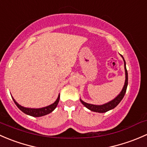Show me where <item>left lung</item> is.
Segmentation results:
<instances>
[{"label": "left lung", "instance_id": "obj_1", "mask_svg": "<svg viewBox=\"0 0 147 147\" xmlns=\"http://www.w3.org/2000/svg\"><path fill=\"white\" fill-rule=\"evenodd\" d=\"M121 57H122V59H123L124 60V63H125V82L122 91L119 93L118 96L116 97V98H115L113 100H112L111 101L107 102V103L103 104V105H93V104L87 103V102H85L84 101L80 99L81 103H82L85 107H87L88 109L91 110V111L96 112V113H106V112L112 110V109L115 108V107L117 106L119 102H120V101L122 100V98H124V96H125V93H126L127 88V85H128V74H127V69H126V63H125V59H124L123 57H122V55H121Z\"/></svg>", "mask_w": 147, "mask_h": 147}]
</instances>
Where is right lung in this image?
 Returning a JSON list of instances; mask_svg holds the SVG:
<instances>
[{"mask_svg": "<svg viewBox=\"0 0 147 147\" xmlns=\"http://www.w3.org/2000/svg\"><path fill=\"white\" fill-rule=\"evenodd\" d=\"M13 101L16 103V105H17V107L22 112H23L24 113H25L26 115H28L32 116V117H42V116L46 115L49 114V113H51L54 109L56 108L59 103V101L60 98V95H59L58 98L56 100L55 102L54 103L51 104L50 105H48L47 107H42V108H29V107H25L21 106L18 103L16 100H15L14 98L12 97Z\"/></svg>", "mask_w": 147, "mask_h": 147, "instance_id": "obj_1", "label": "right lung"}]
</instances>
